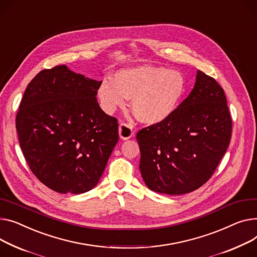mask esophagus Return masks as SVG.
<instances>
[{"instance_id":"obj_1","label":"esophagus","mask_w":257,"mask_h":257,"mask_svg":"<svg viewBox=\"0 0 257 257\" xmlns=\"http://www.w3.org/2000/svg\"><path fill=\"white\" fill-rule=\"evenodd\" d=\"M118 134L119 138L122 140H129L134 135L133 132V126L126 124V123H121L118 126Z\"/></svg>"}]
</instances>
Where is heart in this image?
Returning <instances> with one entry per match:
<instances>
[{
  "instance_id": "obj_1",
  "label": "heart",
  "mask_w": 257,
  "mask_h": 257,
  "mask_svg": "<svg viewBox=\"0 0 257 257\" xmlns=\"http://www.w3.org/2000/svg\"><path fill=\"white\" fill-rule=\"evenodd\" d=\"M185 78L179 71L164 67L136 66L114 74L113 80L104 79L98 88L102 108L112 113L132 99V111L140 122L160 124L178 109L185 94Z\"/></svg>"
}]
</instances>
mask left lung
Returning <instances> with one entry per match:
<instances>
[{
  "mask_svg": "<svg viewBox=\"0 0 257 257\" xmlns=\"http://www.w3.org/2000/svg\"><path fill=\"white\" fill-rule=\"evenodd\" d=\"M231 127L223 89L198 70L193 90L175 113L136 134L140 169L149 189L169 195L198 189L224 156Z\"/></svg>",
  "mask_w": 257,
  "mask_h": 257,
  "instance_id": "obj_1",
  "label": "left lung"
}]
</instances>
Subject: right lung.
I'll use <instances>...</instances> for the list:
<instances>
[{
	"mask_svg": "<svg viewBox=\"0 0 257 257\" xmlns=\"http://www.w3.org/2000/svg\"><path fill=\"white\" fill-rule=\"evenodd\" d=\"M101 82L61 65L25 91L15 119L20 145L32 173L56 192L93 189L118 141L117 119L96 98Z\"/></svg>",
	"mask_w": 257,
	"mask_h": 257,
	"instance_id": "right-lung-1",
	"label": "right lung"
}]
</instances>
